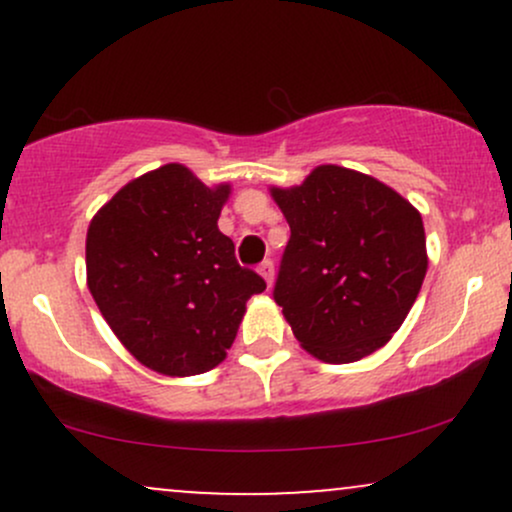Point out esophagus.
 <instances>
[{"mask_svg": "<svg viewBox=\"0 0 512 512\" xmlns=\"http://www.w3.org/2000/svg\"><path fill=\"white\" fill-rule=\"evenodd\" d=\"M257 272H260V274L264 276V281H267V286H272V281H274V262H272V260H264V262L260 264V269H257Z\"/></svg>", "mask_w": 512, "mask_h": 512, "instance_id": "obj_1", "label": "esophagus"}]
</instances>
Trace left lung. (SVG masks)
Wrapping results in <instances>:
<instances>
[{"label": "left lung", "instance_id": "1", "mask_svg": "<svg viewBox=\"0 0 512 512\" xmlns=\"http://www.w3.org/2000/svg\"><path fill=\"white\" fill-rule=\"evenodd\" d=\"M289 221L274 301L305 351L351 363L390 342L424 284V221L370 175L320 166L272 190Z\"/></svg>", "mask_w": 512, "mask_h": 512}]
</instances>
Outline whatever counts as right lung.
Masks as SVG:
<instances>
[{"label": "right lung", "mask_w": 512, "mask_h": 512, "mask_svg": "<svg viewBox=\"0 0 512 512\" xmlns=\"http://www.w3.org/2000/svg\"><path fill=\"white\" fill-rule=\"evenodd\" d=\"M226 199L228 185L209 190L168 163L122 187L88 226V289L146 368L197 375L219 366L248 298L267 289L216 226Z\"/></svg>", "instance_id": "obj_1"}]
</instances>
